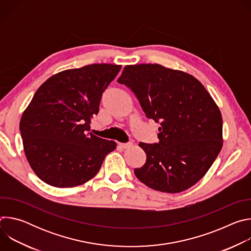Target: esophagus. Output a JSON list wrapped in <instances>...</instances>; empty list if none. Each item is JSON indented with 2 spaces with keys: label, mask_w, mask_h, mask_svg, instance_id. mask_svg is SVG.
Masks as SVG:
<instances>
[{
  "label": "esophagus",
  "mask_w": 251,
  "mask_h": 251,
  "mask_svg": "<svg viewBox=\"0 0 251 251\" xmlns=\"http://www.w3.org/2000/svg\"><path fill=\"white\" fill-rule=\"evenodd\" d=\"M119 147H121L122 149H128L132 146V143H119Z\"/></svg>",
  "instance_id": "1"
}]
</instances>
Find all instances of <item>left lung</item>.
<instances>
[{
  "mask_svg": "<svg viewBox=\"0 0 251 251\" xmlns=\"http://www.w3.org/2000/svg\"><path fill=\"white\" fill-rule=\"evenodd\" d=\"M118 82L135 93L148 118L161 122L159 143L139 144L147 159L135 176L170 194L197 184L223 147V117L207 90L184 71L152 63L126 65Z\"/></svg>",
  "mask_w": 251,
  "mask_h": 251,
  "instance_id": "1",
  "label": "left lung"
}]
</instances>
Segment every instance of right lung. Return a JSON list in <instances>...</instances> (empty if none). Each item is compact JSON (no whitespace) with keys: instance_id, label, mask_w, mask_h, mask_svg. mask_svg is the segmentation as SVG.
I'll list each match as a JSON object with an SVG mask.
<instances>
[{"instance_id":"1","label":"right lung","mask_w":251,"mask_h":251,"mask_svg":"<svg viewBox=\"0 0 251 251\" xmlns=\"http://www.w3.org/2000/svg\"><path fill=\"white\" fill-rule=\"evenodd\" d=\"M121 65L95 63L66 69L34 93L20 122L26 160L42 181L56 188L82 185L98 173L116 143L91 133L102 93Z\"/></svg>"}]
</instances>
